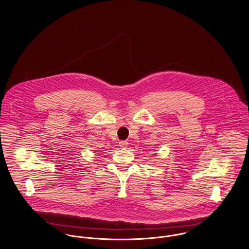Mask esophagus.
<instances>
[{"label": "esophagus", "mask_w": 249, "mask_h": 249, "mask_svg": "<svg viewBox=\"0 0 249 249\" xmlns=\"http://www.w3.org/2000/svg\"><path fill=\"white\" fill-rule=\"evenodd\" d=\"M128 141H126V140H122V141H120L119 142V146L120 147H122V148H126L127 146H128Z\"/></svg>", "instance_id": "esophagus-1"}]
</instances>
